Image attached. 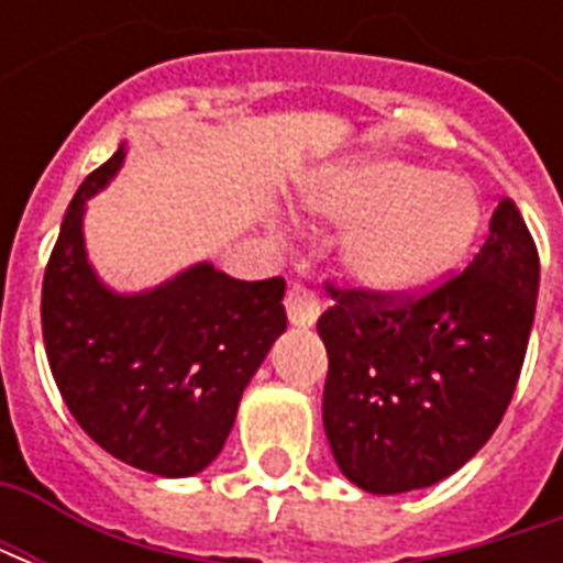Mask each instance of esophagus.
<instances>
[{
	"instance_id": "34e87169",
	"label": "esophagus",
	"mask_w": 563,
	"mask_h": 563,
	"mask_svg": "<svg viewBox=\"0 0 563 563\" xmlns=\"http://www.w3.org/2000/svg\"><path fill=\"white\" fill-rule=\"evenodd\" d=\"M286 313L295 329H310L319 317V298L317 292L305 283H292L286 292Z\"/></svg>"
}]
</instances>
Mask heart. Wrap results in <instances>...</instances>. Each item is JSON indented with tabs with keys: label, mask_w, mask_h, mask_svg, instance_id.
Listing matches in <instances>:
<instances>
[{
	"label": "heart",
	"mask_w": 563,
	"mask_h": 563,
	"mask_svg": "<svg viewBox=\"0 0 563 563\" xmlns=\"http://www.w3.org/2000/svg\"><path fill=\"white\" fill-rule=\"evenodd\" d=\"M307 208L353 222L341 262L358 286L407 298L443 280L483 229V201L464 177L404 159H365L319 174Z\"/></svg>",
	"instance_id": "1"
}]
</instances>
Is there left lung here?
Listing matches in <instances>:
<instances>
[{
	"label": "left lung",
	"mask_w": 563,
	"mask_h": 563,
	"mask_svg": "<svg viewBox=\"0 0 563 563\" xmlns=\"http://www.w3.org/2000/svg\"><path fill=\"white\" fill-rule=\"evenodd\" d=\"M325 289L322 424L343 476L371 495L452 476L495 434L528 353L540 256L512 198L471 265L428 292Z\"/></svg>",
	"instance_id": "1"
}]
</instances>
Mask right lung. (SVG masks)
Returning a JSON list of instances; mask_svg holds the SVG:
<instances>
[{"label":"right lung","instance_id":"1","mask_svg":"<svg viewBox=\"0 0 563 563\" xmlns=\"http://www.w3.org/2000/svg\"><path fill=\"white\" fill-rule=\"evenodd\" d=\"M126 144L80 184L44 271L42 331L63 401L114 459L192 476L220 455L246 383L286 331V280H234L198 262L147 292L108 289L87 258L84 213Z\"/></svg>","mask_w":563,"mask_h":563}]
</instances>
